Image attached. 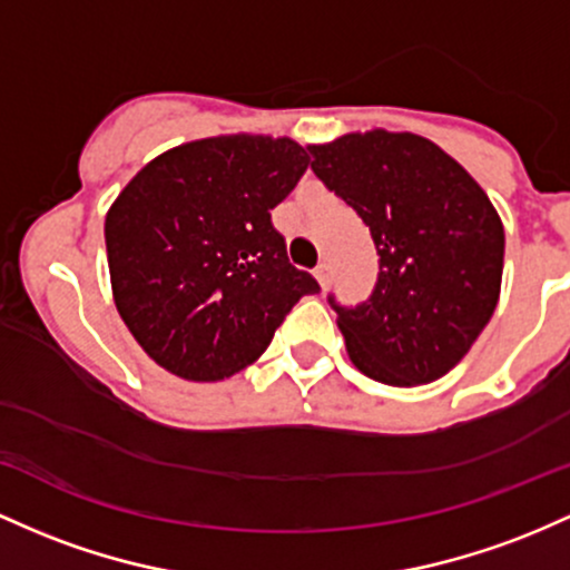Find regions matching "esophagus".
Wrapping results in <instances>:
<instances>
[{"mask_svg":"<svg viewBox=\"0 0 570 570\" xmlns=\"http://www.w3.org/2000/svg\"><path fill=\"white\" fill-rule=\"evenodd\" d=\"M315 279H317V285L323 287V291L331 285V268H328V264H320L315 268Z\"/></svg>","mask_w":570,"mask_h":570,"instance_id":"esophagus-1","label":"esophagus"}]
</instances>
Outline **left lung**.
<instances>
[{"label": "left lung", "mask_w": 570, "mask_h": 570, "mask_svg": "<svg viewBox=\"0 0 570 570\" xmlns=\"http://www.w3.org/2000/svg\"><path fill=\"white\" fill-rule=\"evenodd\" d=\"M312 171L371 228L380 279L338 312L361 374L417 387L452 371L495 312L503 223L490 196L436 142L412 131H350L309 147Z\"/></svg>", "instance_id": "1"}]
</instances>
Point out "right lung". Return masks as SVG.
Wrapping results in <instances>:
<instances>
[{"label":"right lung","instance_id":"right-lung-1","mask_svg":"<svg viewBox=\"0 0 570 570\" xmlns=\"http://www.w3.org/2000/svg\"><path fill=\"white\" fill-rule=\"evenodd\" d=\"M306 166L291 137L217 134L147 161L110 204L112 302L169 374L228 380L264 355L298 298L320 291L272 226Z\"/></svg>","mask_w":570,"mask_h":570}]
</instances>
